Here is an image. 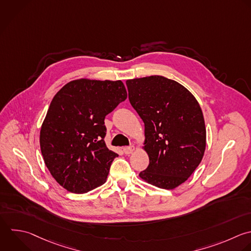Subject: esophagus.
<instances>
[{
  "instance_id": "obj_1",
  "label": "esophagus",
  "mask_w": 251,
  "mask_h": 251,
  "mask_svg": "<svg viewBox=\"0 0 251 251\" xmlns=\"http://www.w3.org/2000/svg\"><path fill=\"white\" fill-rule=\"evenodd\" d=\"M124 152H125V154H131L132 152H134V150H135V147L133 146V145H131V146H129V147H125L124 149Z\"/></svg>"
}]
</instances>
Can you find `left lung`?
I'll use <instances>...</instances> for the list:
<instances>
[{"label": "left lung", "instance_id": "obj_1", "mask_svg": "<svg viewBox=\"0 0 251 251\" xmlns=\"http://www.w3.org/2000/svg\"><path fill=\"white\" fill-rule=\"evenodd\" d=\"M128 99L144 123L142 148L149 165L139 174L163 189L183 183L200 164L206 127L196 98L183 85L161 75L127 79Z\"/></svg>", "mask_w": 251, "mask_h": 251}]
</instances>
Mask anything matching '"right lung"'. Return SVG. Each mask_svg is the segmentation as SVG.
Masks as SVG:
<instances>
[{
	"instance_id": "1",
	"label": "right lung",
	"mask_w": 251,
	"mask_h": 251,
	"mask_svg": "<svg viewBox=\"0 0 251 251\" xmlns=\"http://www.w3.org/2000/svg\"><path fill=\"white\" fill-rule=\"evenodd\" d=\"M127 93L121 80L79 78L54 96L40 129V148L56 181L73 193L102 185L119 155L104 141L105 117Z\"/></svg>"
}]
</instances>
